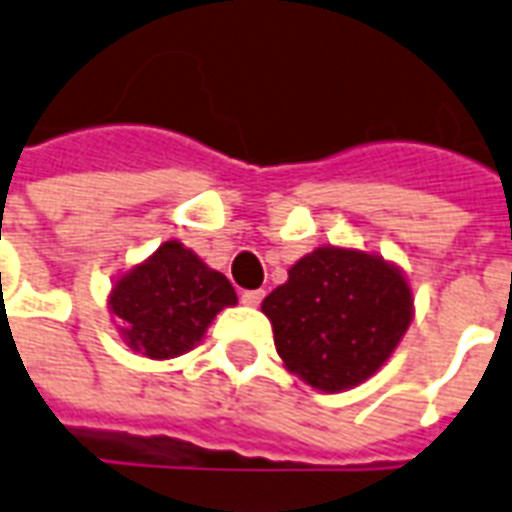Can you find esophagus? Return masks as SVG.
Masks as SVG:
<instances>
[{
    "label": "esophagus",
    "instance_id": "1",
    "mask_svg": "<svg viewBox=\"0 0 512 512\" xmlns=\"http://www.w3.org/2000/svg\"><path fill=\"white\" fill-rule=\"evenodd\" d=\"M242 305H248V307H256L261 305V299H264V291L261 288H253V291H242Z\"/></svg>",
    "mask_w": 512,
    "mask_h": 512
}]
</instances>
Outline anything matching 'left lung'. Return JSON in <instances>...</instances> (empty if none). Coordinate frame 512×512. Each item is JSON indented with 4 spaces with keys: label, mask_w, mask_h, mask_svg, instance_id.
<instances>
[{
    "label": "left lung",
    "mask_w": 512,
    "mask_h": 512,
    "mask_svg": "<svg viewBox=\"0 0 512 512\" xmlns=\"http://www.w3.org/2000/svg\"><path fill=\"white\" fill-rule=\"evenodd\" d=\"M288 372L321 391L372 378L413 321V291L397 264L356 248H315L261 302Z\"/></svg>",
    "instance_id": "obj_1"
}]
</instances>
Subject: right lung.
<instances>
[{
	"mask_svg": "<svg viewBox=\"0 0 512 512\" xmlns=\"http://www.w3.org/2000/svg\"><path fill=\"white\" fill-rule=\"evenodd\" d=\"M237 305L224 272L210 270L183 242H161L153 256L113 283L107 307L124 343L148 359H175L197 348L224 307Z\"/></svg>",
	"mask_w": 512,
	"mask_h": 512,
	"instance_id": "add662e5",
	"label": "right lung"
}]
</instances>
